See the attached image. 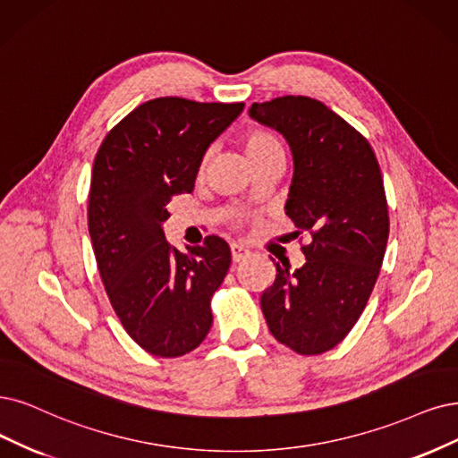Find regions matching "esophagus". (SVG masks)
Listing matches in <instances>:
<instances>
[{"mask_svg":"<svg viewBox=\"0 0 458 458\" xmlns=\"http://www.w3.org/2000/svg\"><path fill=\"white\" fill-rule=\"evenodd\" d=\"M230 252H232V260L233 262H242L249 257V249H245L243 245H238V243H232L230 245Z\"/></svg>","mask_w":458,"mask_h":458,"instance_id":"1","label":"esophagus"}]
</instances>
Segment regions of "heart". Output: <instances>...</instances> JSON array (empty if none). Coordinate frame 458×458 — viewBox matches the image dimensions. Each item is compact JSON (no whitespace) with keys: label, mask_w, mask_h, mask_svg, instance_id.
I'll return each mask as SVG.
<instances>
[{"label":"heart","mask_w":458,"mask_h":458,"mask_svg":"<svg viewBox=\"0 0 458 458\" xmlns=\"http://www.w3.org/2000/svg\"><path fill=\"white\" fill-rule=\"evenodd\" d=\"M245 152L252 164L262 160V158L272 157V155H284L281 141L276 138L274 133H267V131L249 133L245 138ZM203 165H206V160H203L201 169H203Z\"/></svg>","instance_id":"obj_1"}]
</instances>
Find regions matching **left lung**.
Instances as JSON below:
<instances>
[{"mask_svg": "<svg viewBox=\"0 0 458 458\" xmlns=\"http://www.w3.org/2000/svg\"><path fill=\"white\" fill-rule=\"evenodd\" d=\"M249 116L289 143L294 175L284 211L296 233L311 235L301 267L274 262L262 313L277 342L320 354L351 332L379 276L388 240L381 169L362 135L317 99L283 96L252 104Z\"/></svg>", "mask_w": 458, "mask_h": 458, "instance_id": "obj_1", "label": "left lung"}]
</instances>
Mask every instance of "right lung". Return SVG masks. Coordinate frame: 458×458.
<instances>
[{"mask_svg": "<svg viewBox=\"0 0 458 458\" xmlns=\"http://www.w3.org/2000/svg\"><path fill=\"white\" fill-rule=\"evenodd\" d=\"M245 104L157 98L135 107L101 143L89 194V232L111 306L147 352L175 359L213 325L211 298L230 267L216 235L189 255L165 242L169 199L192 192L209 145Z\"/></svg>", "mask_w": 458, "mask_h": 458, "instance_id": "1", "label": "right lung"}]
</instances>
